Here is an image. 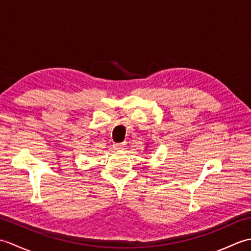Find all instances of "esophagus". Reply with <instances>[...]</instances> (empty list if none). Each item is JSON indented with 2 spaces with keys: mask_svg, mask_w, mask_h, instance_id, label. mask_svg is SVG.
<instances>
[{
  "mask_svg": "<svg viewBox=\"0 0 251 251\" xmlns=\"http://www.w3.org/2000/svg\"><path fill=\"white\" fill-rule=\"evenodd\" d=\"M125 146H126V142H121V143H116L115 148H117V149H123Z\"/></svg>",
  "mask_w": 251,
  "mask_h": 251,
  "instance_id": "1",
  "label": "esophagus"
}]
</instances>
